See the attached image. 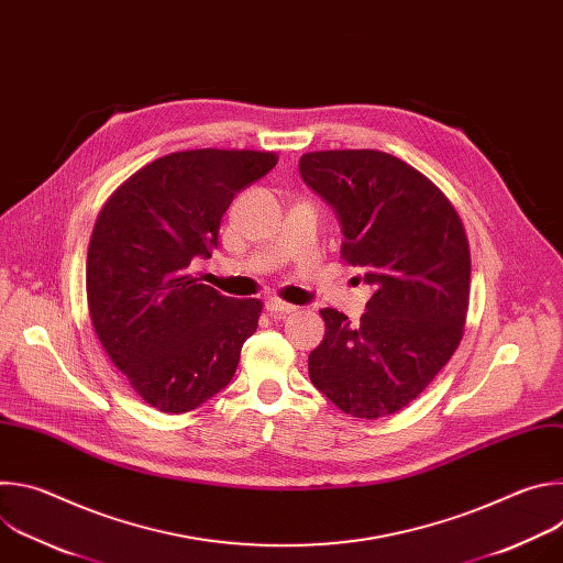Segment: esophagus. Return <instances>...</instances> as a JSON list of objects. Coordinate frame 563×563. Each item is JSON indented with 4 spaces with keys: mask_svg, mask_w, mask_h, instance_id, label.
Wrapping results in <instances>:
<instances>
[{
    "mask_svg": "<svg viewBox=\"0 0 563 563\" xmlns=\"http://www.w3.org/2000/svg\"><path fill=\"white\" fill-rule=\"evenodd\" d=\"M265 307H267V311H269L272 316H276V318H280V316H287V313H294V311H296V305L285 302V300H280V298H269V300L265 302Z\"/></svg>",
    "mask_w": 563,
    "mask_h": 563,
    "instance_id": "obj_1",
    "label": "esophagus"
}]
</instances>
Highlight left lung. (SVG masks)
<instances>
[{"label":"left lung","instance_id":"left-lung-1","mask_svg":"<svg viewBox=\"0 0 563 563\" xmlns=\"http://www.w3.org/2000/svg\"><path fill=\"white\" fill-rule=\"evenodd\" d=\"M302 180L343 224L341 258L374 287L354 328L325 307L309 378L345 415L389 417L434 380L463 339L470 245L450 198L419 169L374 148L311 151Z\"/></svg>","mask_w":563,"mask_h":563}]
</instances>
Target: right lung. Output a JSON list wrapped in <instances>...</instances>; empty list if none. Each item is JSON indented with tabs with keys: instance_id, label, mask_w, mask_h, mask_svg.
<instances>
[{
	"instance_id": "add662e5",
	"label": "right lung",
	"mask_w": 563,
	"mask_h": 563,
	"mask_svg": "<svg viewBox=\"0 0 563 563\" xmlns=\"http://www.w3.org/2000/svg\"><path fill=\"white\" fill-rule=\"evenodd\" d=\"M274 151L191 148L153 159L98 213L87 256L91 325L133 391L165 415L196 410L235 374L263 302L191 274L233 196L269 174Z\"/></svg>"
}]
</instances>
